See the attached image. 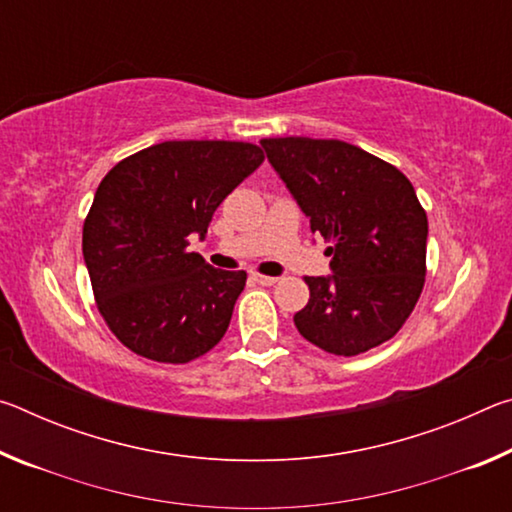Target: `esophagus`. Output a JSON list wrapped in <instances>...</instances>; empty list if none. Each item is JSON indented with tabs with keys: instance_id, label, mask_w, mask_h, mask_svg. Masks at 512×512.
<instances>
[{
	"instance_id": "1",
	"label": "esophagus",
	"mask_w": 512,
	"mask_h": 512,
	"mask_svg": "<svg viewBox=\"0 0 512 512\" xmlns=\"http://www.w3.org/2000/svg\"><path fill=\"white\" fill-rule=\"evenodd\" d=\"M253 280L257 284H262V287H273V284L277 282V277L273 275H262V273H253Z\"/></svg>"
}]
</instances>
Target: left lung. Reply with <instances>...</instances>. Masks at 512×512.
<instances>
[{"label": "left lung", "instance_id": "8db88e82", "mask_svg": "<svg viewBox=\"0 0 512 512\" xmlns=\"http://www.w3.org/2000/svg\"><path fill=\"white\" fill-rule=\"evenodd\" d=\"M271 167L334 246L332 275L305 277L298 332L339 357L377 348L400 332L427 275V214L400 169L341 140L266 137Z\"/></svg>", "mask_w": 512, "mask_h": 512}]
</instances>
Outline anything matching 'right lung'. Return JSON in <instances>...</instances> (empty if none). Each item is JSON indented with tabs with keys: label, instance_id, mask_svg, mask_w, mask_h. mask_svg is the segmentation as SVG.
<instances>
[{
	"label": "right lung",
	"instance_id": "obj_1",
	"mask_svg": "<svg viewBox=\"0 0 512 512\" xmlns=\"http://www.w3.org/2000/svg\"><path fill=\"white\" fill-rule=\"evenodd\" d=\"M264 162L259 146L162 142L117 162L83 223V259L110 332L140 357L187 363L223 339L246 271L187 253L216 207Z\"/></svg>",
	"mask_w": 512,
	"mask_h": 512
}]
</instances>
